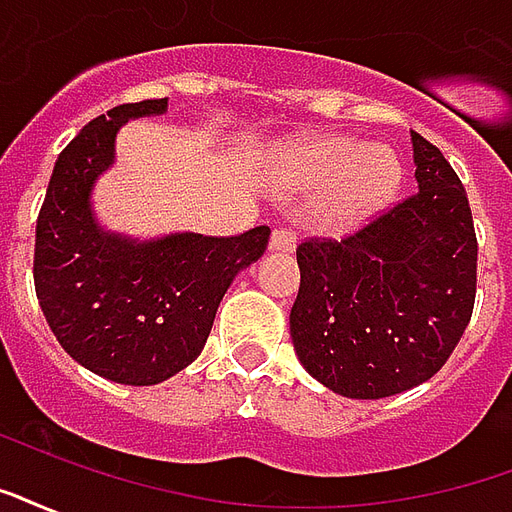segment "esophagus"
I'll return each instance as SVG.
<instances>
[{
  "instance_id": "34e87169",
  "label": "esophagus",
  "mask_w": 512,
  "mask_h": 512,
  "mask_svg": "<svg viewBox=\"0 0 512 512\" xmlns=\"http://www.w3.org/2000/svg\"><path fill=\"white\" fill-rule=\"evenodd\" d=\"M268 249H273V252H292L295 249V236H292L290 230L276 228L271 233V239H268Z\"/></svg>"
}]
</instances>
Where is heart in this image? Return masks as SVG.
<instances>
[{
  "label": "heart",
  "mask_w": 512,
  "mask_h": 512,
  "mask_svg": "<svg viewBox=\"0 0 512 512\" xmlns=\"http://www.w3.org/2000/svg\"><path fill=\"white\" fill-rule=\"evenodd\" d=\"M400 185L395 152L351 136H317L295 152L287 190L300 198L328 193L314 209L322 233H346L376 217Z\"/></svg>",
  "instance_id": "1"
}]
</instances>
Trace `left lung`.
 Here are the masks:
<instances>
[{
  "mask_svg": "<svg viewBox=\"0 0 512 512\" xmlns=\"http://www.w3.org/2000/svg\"><path fill=\"white\" fill-rule=\"evenodd\" d=\"M416 190L341 241L298 247L290 335L335 395L378 400L438 373L475 303L473 214L443 152L411 131Z\"/></svg>",
  "mask_w": 512,
  "mask_h": 512,
  "instance_id": "obj_1",
  "label": "left lung"
}]
</instances>
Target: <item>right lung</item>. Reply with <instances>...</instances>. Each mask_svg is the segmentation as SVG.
<instances>
[{"mask_svg":"<svg viewBox=\"0 0 512 512\" xmlns=\"http://www.w3.org/2000/svg\"><path fill=\"white\" fill-rule=\"evenodd\" d=\"M169 99L109 109L66 144L39 209L34 287L50 330L74 362L115 384H161L201 354L220 300L268 247V225L241 236L107 230L93 187L115 163L117 131L161 117Z\"/></svg>","mask_w":512,"mask_h":512,"instance_id":"add662e5","label":"right lung"}]
</instances>
